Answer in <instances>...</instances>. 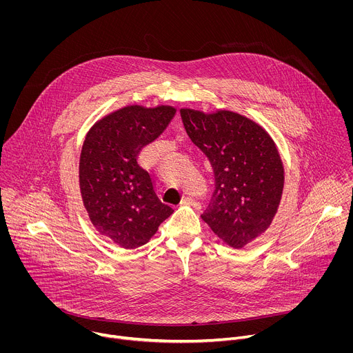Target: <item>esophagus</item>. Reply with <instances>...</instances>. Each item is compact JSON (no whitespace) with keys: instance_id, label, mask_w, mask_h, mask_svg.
Here are the masks:
<instances>
[{"instance_id":"obj_1","label":"esophagus","mask_w":353,"mask_h":353,"mask_svg":"<svg viewBox=\"0 0 353 353\" xmlns=\"http://www.w3.org/2000/svg\"><path fill=\"white\" fill-rule=\"evenodd\" d=\"M181 204L194 205V207H196V208H199V207H201L199 201H198V199H195V198H192V196H184V198H183V201H181Z\"/></svg>"}]
</instances>
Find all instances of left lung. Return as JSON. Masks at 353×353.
I'll list each match as a JSON object with an SVG mask.
<instances>
[{"mask_svg":"<svg viewBox=\"0 0 353 353\" xmlns=\"http://www.w3.org/2000/svg\"><path fill=\"white\" fill-rule=\"evenodd\" d=\"M180 116L214 170L215 188L201 218L225 243L241 248L276 214L285 179L276 146L259 124L233 112L181 109Z\"/></svg>","mask_w":353,"mask_h":353,"instance_id":"8db88e82","label":"left lung"}]
</instances>
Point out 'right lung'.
Segmentation results:
<instances>
[{
	"label": "right lung",
	"instance_id": "add662e5",
	"mask_svg": "<svg viewBox=\"0 0 353 353\" xmlns=\"http://www.w3.org/2000/svg\"><path fill=\"white\" fill-rule=\"evenodd\" d=\"M174 116L170 106H127L97 121L85 138L79 161L83 205L93 226L124 248L145 244L173 214L138 157Z\"/></svg>",
	"mask_w": 353,
	"mask_h": 353
}]
</instances>
